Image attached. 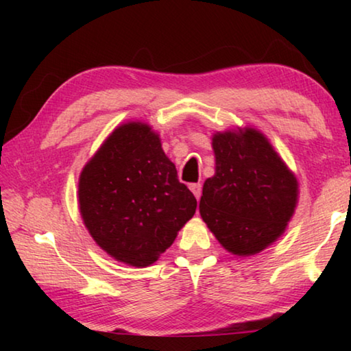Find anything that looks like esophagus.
<instances>
[{"instance_id":"esophagus-1","label":"esophagus","mask_w":351,"mask_h":351,"mask_svg":"<svg viewBox=\"0 0 351 351\" xmlns=\"http://www.w3.org/2000/svg\"><path fill=\"white\" fill-rule=\"evenodd\" d=\"M189 189H190V190H192V193L195 195V198H197V199H199V197H201V184H199V182L190 184V186H189Z\"/></svg>"}]
</instances>
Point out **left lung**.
<instances>
[{
  "label": "left lung",
  "mask_w": 351,
  "mask_h": 351,
  "mask_svg": "<svg viewBox=\"0 0 351 351\" xmlns=\"http://www.w3.org/2000/svg\"><path fill=\"white\" fill-rule=\"evenodd\" d=\"M215 175L199 201L203 221L226 251L247 257L277 241L299 201V182L257 128L212 134Z\"/></svg>",
  "instance_id": "left-lung-1"
}]
</instances>
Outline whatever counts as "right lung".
I'll return each instance as SVG.
<instances>
[{
  "label": "right lung",
  "mask_w": 351,
  "mask_h": 351,
  "mask_svg": "<svg viewBox=\"0 0 351 351\" xmlns=\"http://www.w3.org/2000/svg\"><path fill=\"white\" fill-rule=\"evenodd\" d=\"M79 209L96 245L134 268L153 265L197 210L152 125L112 130L79 176Z\"/></svg>",
  "instance_id": "obj_1"
}]
</instances>
